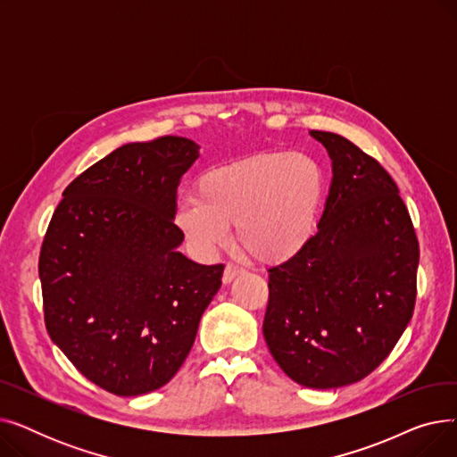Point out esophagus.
<instances>
[{
	"mask_svg": "<svg viewBox=\"0 0 457 457\" xmlns=\"http://www.w3.org/2000/svg\"><path fill=\"white\" fill-rule=\"evenodd\" d=\"M245 270L241 269V267H237V265H226V269H224V274H222V281H224V285H229L237 276H241Z\"/></svg>",
	"mask_w": 457,
	"mask_h": 457,
	"instance_id": "1",
	"label": "esophagus"
}]
</instances>
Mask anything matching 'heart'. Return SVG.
<instances>
[{"label": "heart", "instance_id": "1", "mask_svg": "<svg viewBox=\"0 0 457 457\" xmlns=\"http://www.w3.org/2000/svg\"><path fill=\"white\" fill-rule=\"evenodd\" d=\"M196 195L174 211V226L192 253L214 257L235 224V243L250 259L281 265L315 237L326 176L313 157L269 152L209 168Z\"/></svg>", "mask_w": 457, "mask_h": 457}]
</instances>
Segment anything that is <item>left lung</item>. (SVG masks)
<instances>
[{"instance_id": "left-lung-1", "label": "left lung", "mask_w": 457, "mask_h": 457, "mask_svg": "<svg viewBox=\"0 0 457 457\" xmlns=\"http://www.w3.org/2000/svg\"><path fill=\"white\" fill-rule=\"evenodd\" d=\"M331 159L319 233L269 269L262 335L281 370L309 389L369 376L413 317L419 241L393 178L348 138L309 131Z\"/></svg>"}]
</instances>
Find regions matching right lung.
Masks as SVG:
<instances>
[{
    "instance_id": "right-lung-1",
    "label": "right lung",
    "mask_w": 457,
    "mask_h": 457,
    "mask_svg": "<svg viewBox=\"0 0 457 457\" xmlns=\"http://www.w3.org/2000/svg\"><path fill=\"white\" fill-rule=\"evenodd\" d=\"M198 157L185 137L124 144L64 188L47 226L38 259L47 333L112 395L166 386L222 285L224 265L178 250V187Z\"/></svg>"
}]
</instances>
